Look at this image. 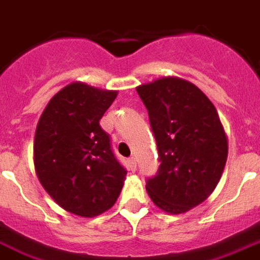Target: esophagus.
I'll return each mask as SVG.
<instances>
[{
	"instance_id": "esophagus-1",
	"label": "esophagus",
	"mask_w": 260,
	"mask_h": 260,
	"mask_svg": "<svg viewBox=\"0 0 260 260\" xmlns=\"http://www.w3.org/2000/svg\"><path fill=\"white\" fill-rule=\"evenodd\" d=\"M127 166H128V170L130 171H136V169H137V165H136V159L134 157H128L127 160Z\"/></svg>"
}]
</instances>
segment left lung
<instances>
[{"label":"left lung","mask_w":260,"mask_h":260,"mask_svg":"<svg viewBox=\"0 0 260 260\" xmlns=\"http://www.w3.org/2000/svg\"><path fill=\"white\" fill-rule=\"evenodd\" d=\"M148 109L160 166L146 192L160 210L182 214L210 196L228 159V138L215 107L197 86L160 78L137 87Z\"/></svg>","instance_id":"obj_1"}]
</instances>
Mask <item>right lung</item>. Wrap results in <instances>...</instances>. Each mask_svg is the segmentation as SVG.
Segmentation results:
<instances>
[{
	"label": "right lung",
	"mask_w": 260,
	"mask_h": 260,
	"mask_svg": "<svg viewBox=\"0 0 260 260\" xmlns=\"http://www.w3.org/2000/svg\"><path fill=\"white\" fill-rule=\"evenodd\" d=\"M116 94L74 82L52 97L37 126V177L54 202L75 215H100L123 188L127 171L100 126Z\"/></svg>",
	"instance_id": "right-lung-1"
}]
</instances>
